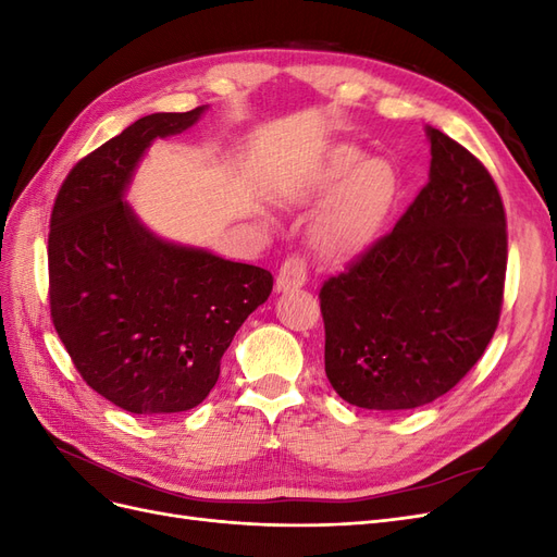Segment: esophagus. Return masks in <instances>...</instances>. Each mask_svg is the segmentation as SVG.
Here are the masks:
<instances>
[{"mask_svg": "<svg viewBox=\"0 0 557 557\" xmlns=\"http://www.w3.org/2000/svg\"><path fill=\"white\" fill-rule=\"evenodd\" d=\"M305 283H307V262L301 258L285 260L281 272H278V278H276V290L290 293V290L301 288Z\"/></svg>", "mask_w": 557, "mask_h": 557, "instance_id": "esophagus-1", "label": "esophagus"}]
</instances>
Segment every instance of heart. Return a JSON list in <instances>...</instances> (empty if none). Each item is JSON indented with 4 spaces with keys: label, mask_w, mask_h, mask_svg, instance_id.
<instances>
[{
    "label": "heart",
    "mask_w": 557,
    "mask_h": 557,
    "mask_svg": "<svg viewBox=\"0 0 557 557\" xmlns=\"http://www.w3.org/2000/svg\"><path fill=\"white\" fill-rule=\"evenodd\" d=\"M301 197H327L313 218L309 237L327 260L360 256L376 242L399 195L395 166L383 158H364L356 146H336L299 185Z\"/></svg>",
    "instance_id": "b5f03b06"
}]
</instances>
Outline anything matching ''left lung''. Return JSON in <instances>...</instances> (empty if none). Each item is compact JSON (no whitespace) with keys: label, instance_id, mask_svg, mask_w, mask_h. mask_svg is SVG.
Segmentation results:
<instances>
[{"label":"left lung","instance_id":"left-lung-1","mask_svg":"<svg viewBox=\"0 0 557 557\" xmlns=\"http://www.w3.org/2000/svg\"><path fill=\"white\" fill-rule=\"evenodd\" d=\"M430 174L395 230L325 281V374L342 399L407 411L446 395L497 330L507 218L493 176L425 127Z\"/></svg>","mask_w":557,"mask_h":557}]
</instances>
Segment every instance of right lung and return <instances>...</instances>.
Returning <instances> with one entry per match:
<instances>
[{
	"instance_id": "right-lung-1",
	"label": "right lung",
	"mask_w": 557,
	"mask_h": 557,
	"mask_svg": "<svg viewBox=\"0 0 557 557\" xmlns=\"http://www.w3.org/2000/svg\"><path fill=\"white\" fill-rule=\"evenodd\" d=\"M207 109L139 117L74 166L50 215L58 336L83 381L129 413L205 401L234 334L274 285L262 267L162 239L125 199L150 144L190 129Z\"/></svg>"
}]
</instances>
